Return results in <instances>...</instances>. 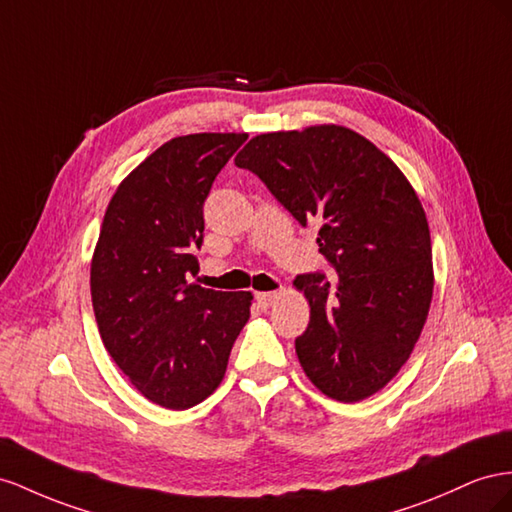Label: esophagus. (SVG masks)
Segmentation results:
<instances>
[{
    "mask_svg": "<svg viewBox=\"0 0 512 512\" xmlns=\"http://www.w3.org/2000/svg\"><path fill=\"white\" fill-rule=\"evenodd\" d=\"M276 300H279V291H261V294H257V302L259 306H264V309H268Z\"/></svg>",
    "mask_w": 512,
    "mask_h": 512,
    "instance_id": "1",
    "label": "esophagus"
}]
</instances>
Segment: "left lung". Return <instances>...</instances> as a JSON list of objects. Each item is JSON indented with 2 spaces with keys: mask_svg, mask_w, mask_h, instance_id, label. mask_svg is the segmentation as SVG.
Segmentation results:
<instances>
[{
  "mask_svg": "<svg viewBox=\"0 0 512 512\" xmlns=\"http://www.w3.org/2000/svg\"><path fill=\"white\" fill-rule=\"evenodd\" d=\"M236 165L253 171L334 270L294 281L311 306L296 339L306 377L326 397L358 403L412 356L433 298L427 214L410 180L375 145L337 124L279 130L248 141Z\"/></svg>",
  "mask_w": 512,
  "mask_h": 512,
  "instance_id": "1",
  "label": "left lung"
}]
</instances>
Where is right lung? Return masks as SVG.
Segmentation results:
<instances>
[{
  "instance_id": "1",
  "label": "right lung",
  "mask_w": 512,
  "mask_h": 512,
  "mask_svg": "<svg viewBox=\"0 0 512 512\" xmlns=\"http://www.w3.org/2000/svg\"><path fill=\"white\" fill-rule=\"evenodd\" d=\"M246 133H195L160 145L113 193L90 287L100 339L145 399L188 410L221 386L251 317V291L191 281L203 201Z\"/></svg>"
}]
</instances>
